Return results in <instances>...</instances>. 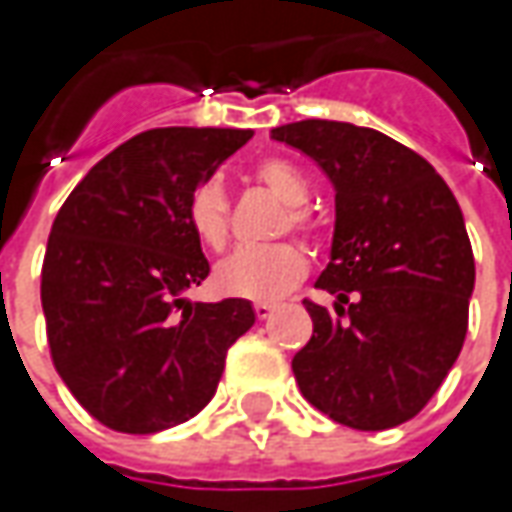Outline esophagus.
I'll return each instance as SVG.
<instances>
[{
    "label": "esophagus",
    "mask_w": 512,
    "mask_h": 512,
    "mask_svg": "<svg viewBox=\"0 0 512 512\" xmlns=\"http://www.w3.org/2000/svg\"><path fill=\"white\" fill-rule=\"evenodd\" d=\"M273 310H276L273 302H256V305H253V313H256V319H259V322L270 319V316H273Z\"/></svg>",
    "instance_id": "34e87169"
}]
</instances>
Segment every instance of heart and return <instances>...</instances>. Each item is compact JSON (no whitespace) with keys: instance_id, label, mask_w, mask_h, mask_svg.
<instances>
[{"instance_id":"heart-1","label":"heart","mask_w":512,"mask_h":512,"mask_svg":"<svg viewBox=\"0 0 512 512\" xmlns=\"http://www.w3.org/2000/svg\"><path fill=\"white\" fill-rule=\"evenodd\" d=\"M256 179L287 202V216L282 230L293 227L305 236L316 233V219L307 210L305 202L310 196L305 173L285 159H265L256 165ZM187 222L199 242L210 250H222L230 236V202L225 187L207 179L193 190L187 202ZM307 273V256L302 247L290 242L273 245L242 247L213 270L216 293L230 299H250V302H270L285 296L287 290L299 285Z\"/></svg>"}]
</instances>
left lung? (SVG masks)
Listing matches in <instances>:
<instances>
[{
	"mask_svg": "<svg viewBox=\"0 0 512 512\" xmlns=\"http://www.w3.org/2000/svg\"><path fill=\"white\" fill-rule=\"evenodd\" d=\"M336 187L330 262L293 356L307 402L353 430L413 419L459 359L476 282L462 207L433 165L373 128L305 119L270 130Z\"/></svg>",
	"mask_w": 512,
	"mask_h": 512,
	"instance_id": "1",
	"label": "left lung"
}]
</instances>
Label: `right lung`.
Returning <instances> with one entry per match:
<instances>
[{
	"mask_svg": "<svg viewBox=\"0 0 512 512\" xmlns=\"http://www.w3.org/2000/svg\"><path fill=\"white\" fill-rule=\"evenodd\" d=\"M250 136L145 130L96 162L53 219L42 265L50 356L110 430L142 436L193 419L227 347L256 322L247 299H182L210 273L187 202Z\"/></svg>",
	"mask_w": 512,
	"mask_h": 512,
	"instance_id": "add662e5",
	"label": "right lung"
}]
</instances>
